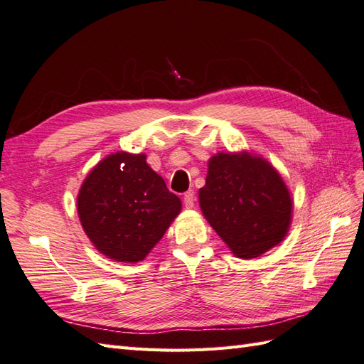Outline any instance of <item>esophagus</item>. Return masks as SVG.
Segmentation results:
<instances>
[{
	"label": "esophagus",
	"instance_id": "obj_1",
	"mask_svg": "<svg viewBox=\"0 0 364 364\" xmlns=\"http://www.w3.org/2000/svg\"><path fill=\"white\" fill-rule=\"evenodd\" d=\"M183 201H184V206L186 208L192 209L195 206V193H193V191L186 192L184 197H183Z\"/></svg>",
	"mask_w": 364,
	"mask_h": 364
}]
</instances>
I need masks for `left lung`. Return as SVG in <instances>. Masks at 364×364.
I'll return each mask as SVG.
<instances>
[{"instance_id":"obj_1","label":"left lung","mask_w":364,"mask_h":364,"mask_svg":"<svg viewBox=\"0 0 364 364\" xmlns=\"http://www.w3.org/2000/svg\"><path fill=\"white\" fill-rule=\"evenodd\" d=\"M200 208L212 229L238 258L250 259L282 243L292 223V197L266 158L218 152L208 161Z\"/></svg>"}]
</instances>
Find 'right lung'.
Returning <instances> with one entry per match:
<instances>
[{"mask_svg": "<svg viewBox=\"0 0 364 364\" xmlns=\"http://www.w3.org/2000/svg\"><path fill=\"white\" fill-rule=\"evenodd\" d=\"M77 209L98 252L118 263L143 262L181 212V201L146 161V154L115 152L82 181Z\"/></svg>", "mask_w": 364, "mask_h": 364, "instance_id": "right-lung-1", "label": "right lung"}]
</instances>
